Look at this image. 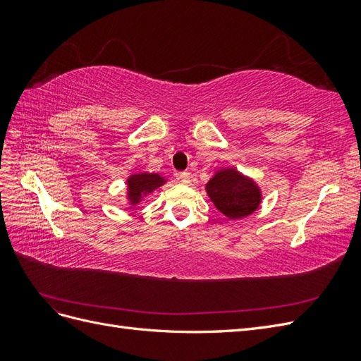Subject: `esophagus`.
Instances as JSON below:
<instances>
[{
    "instance_id": "obj_1",
    "label": "esophagus",
    "mask_w": 361,
    "mask_h": 361,
    "mask_svg": "<svg viewBox=\"0 0 361 361\" xmlns=\"http://www.w3.org/2000/svg\"><path fill=\"white\" fill-rule=\"evenodd\" d=\"M176 178H178V180H180L182 183H190V179H191L188 171H180V173H178Z\"/></svg>"
}]
</instances>
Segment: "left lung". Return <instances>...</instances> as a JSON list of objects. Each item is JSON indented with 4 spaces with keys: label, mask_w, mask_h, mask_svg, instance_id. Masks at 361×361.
<instances>
[{
    "label": "left lung",
    "mask_w": 361,
    "mask_h": 361,
    "mask_svg": "<svg viewBox=\"0 0 361 361\" xmlns=\"http://www.w3.org/2000/svg\"><path fill=\"white\" fill-rule=\"evenodd\" d=\"M206 192L215 207L231 220L253 214L262 200L257 185L235 169H221L206 183Z\"/></svg>",
    "instance_id": "1"
}]
</instances>
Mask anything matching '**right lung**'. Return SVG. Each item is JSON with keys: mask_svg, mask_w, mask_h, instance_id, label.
Masks as SVG:
<instances>
[{"mask_svg": "<svg viewBox=\"0 0 361 361\" xmlns=\"http://www.w3.org/2000/svg\"><path fill=\"white\" fill-rule=\"evenodd\" d=\"M166 183L158 173H137L128 178V199L130 204H138L145 195Z\"/></svg>", "mask_w": 361, "mask_h": 361, "instance_id": "1", "label": "right lung"}]
</instances>
